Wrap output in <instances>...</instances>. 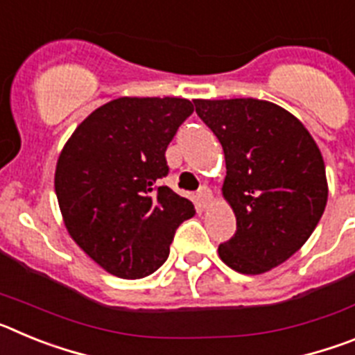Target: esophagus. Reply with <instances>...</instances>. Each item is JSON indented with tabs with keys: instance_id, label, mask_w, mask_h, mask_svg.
<instances>
[{
	"instance_id": "34e87169",
	"label": "esophagus",
	"mask_w": 355,
	"mask_h": 355,
	"mask_svg": "<svg viewBox=\"0 0 355 355\" xmlns=\"http://www.w3.org/2000/svg\"><path fill=\"white\" fill-rule=\"evenodd\" d=\"M197 199H199V202H200V206H202V208H208V206L211 205V200H213L211 190H209L208 187H202L199 190V193H197Z\"/></svg>"
}]
</instances>
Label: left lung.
<instances>
[{"label":"left lung","mask_w":355,"mask_h":355,"mask_svg":"<svg viewBox=\"0 0 355 355\" xmlns=\"http://www.w3.org/2000/svg\"><path fill=\"white\" fill-rule=\"evenodd\" d=\"M193 105L222 144V196L236 216V233L218 245V256L240 274H265L290 259L324 215L329 187L322 153L302 122L270 101Z\"/></svg>","instance_id":"left-lung-1"}]
</instances>
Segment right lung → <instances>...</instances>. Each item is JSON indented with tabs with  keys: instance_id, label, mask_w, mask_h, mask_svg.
Segmentation results:
<instances>
[{
	"instance_id": "right-lung-1",
	"label": "right lung",
	"mask_w": 355,
	"mask_h": 355,
	"mask_svg": "<svg viewBox=\"0 0 355 355\" xmlns=\"http://www.w3.org/2000/svg\"><path fill=\"white\" fill-rule=\"evenodd\" d=\"M193 112L181 97H119L94 110L62 149L55 192L71 238L121 279L165 263L175 229L196 215L188 199L156 181L165 150Z\"/></svg>"
}]
</instances>
